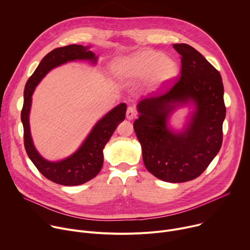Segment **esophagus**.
<instances>
[{"mask_svg": "<svg viewBox=\"0 0 250 250\" xmlns=\"http://www.w3.org/2000/svg\"><path fill=\"white\" fill-rule=\"evenodd\" d=\"M135 118V110L132 108V106H129V108H127V111H126V119L128 121H131Z\"/></svg>", "mask_w": 250, "mask_h": 250, "instance_id": "34e87169", "label": "esophagus"}]
</instances>
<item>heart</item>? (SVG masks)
<instances>
[{"label":"heart","instance_id":"heart-1","mask_svg":"<svg viewBox=\"0 0 250 250\" xmlns=\"http://www.w3.org/2000/svg\"><path fill=\"white\" fill-rule=\"evenodd\" d=\"M115 77L124 83L146 79L149 91L168 86L179 73V65L171 57L154 49L139 50L116 61L113 66Z\"/></svg>","mask_w":250,"mask_h":250}]
</instances>
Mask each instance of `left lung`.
Masks as SVG:
<instances>
[{"mask_svg":"<svg viewBox=\"0 0 250 250\" xmlns=\"http://www.w3.org/2000/svg\"><path fill=\"white\" fill-rule=\"evenodd\" d=\"M181 55V77L168 92L141 100L133 128L146 168L158 179L182 183L199 177L219 153L226 118L219 71L186 43L173 44ZM188 106L184 128L169 125L177 108Z\"/></svg>","mask_w":250,"mask_h":250,"instance_id":"left-lung-1","label":"left lung"}]
</instances>
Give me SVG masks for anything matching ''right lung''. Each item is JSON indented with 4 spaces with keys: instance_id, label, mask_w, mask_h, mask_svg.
Listing matches in <instances>:
<instances>
[{
    "instance_id": "1",
    "label": "right lung",
    "mask_w": 250,
    "mask_h": 250,
    "mask_svg": "<svg viewBox=\"0 0 250 250\" xmlns=\"http://www.w3.org/2000/svg\"><path fill=\"white\" fill-rule=\"evenodd\" d=\"M90 48V45L71 44L53 49L42 58L27 80L23 91V106L21 119L23 125L25 151L35 167L45 178L63 186L81 185L98 175L104 162V147L119 124L125 118L126 104L121 103L95 124L75 152L63 159L48 160L35 147L29 125L32 95L35 88L52 69L68 62L87 61L95 66L98 62V56Z\"/></svg>"
}]
</instances>
